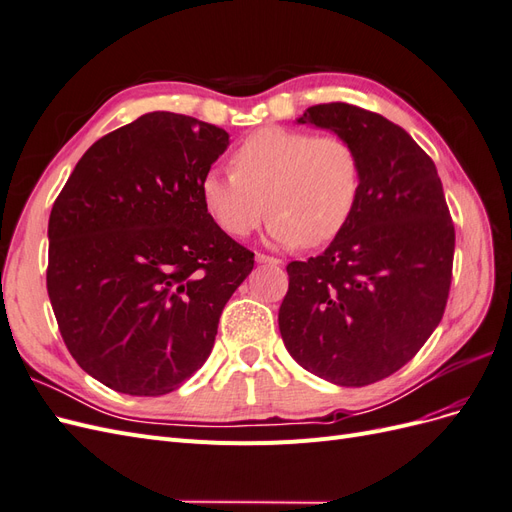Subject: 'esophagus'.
Returning <instances> with one entry per match:
<instances>
[{"label": "esophagus", "mask_w": 512, "mask_h": 512, "mask_svg": "<svg viewBox=\"0 0 512 512\" xmlns=\"http://www.w3.org/2000/svg\"><path fill=\"white\" fill-rule=\"evenodd\" d=\"M256 262H260V265H269V267H280L282 265V260L265 256V254H256Z\"/></svg>", "instance_id": "34e87169"}]
</instances>
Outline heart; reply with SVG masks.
Returning a JSON list of instances; mask_svg holds the SVG:
<instances>
[{"instance_id":"obj_1","label":"heart","mask_w":512,"mask_h":512,"mask_svg":"<svg viewBox=\"0 0 512 512\" xmlns=\"http://www.w3.org/2000/svg\"><path fill=\"white\" fill-rule=\"evenodd\" d=\"M361 194V162L342 136L260 128L232 153V173L211 168L200 200L230 237H247L271 213L277 247H316L339 237Z\"/></svg>"}]
</instances>
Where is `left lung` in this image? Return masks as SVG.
Masks as SVG:
<instances>
[{
  "label": "left lung",
  "instance_id": "8db88e82",
  "mask_svg": "<svg viewBox=\"0 0 512 512\" xmlns=\"http://www.w3.org/2000/svg\"><path fill=\"white\" fill-rule=\"evenodd\" d=\"M342 136L361 162L359 203L324 254L286 267L280 333L290 356L339 386L395 374L442 320L455 228L436 164L378 113L346 102L297 119Z\"/></svg>",
  "mask_w": 512,
  "mask_h": 512
}]
</instances>
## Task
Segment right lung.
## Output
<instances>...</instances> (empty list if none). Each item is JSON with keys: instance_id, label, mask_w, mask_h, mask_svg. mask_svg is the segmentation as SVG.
<instances>
[{"instance_id": "right-lung-1", "label": "right lung", "mask_w": 512, "mask_h": 512, "mask_svg": "<svg viewBox=\"0 0 512 512\" xmlns=\"http://www.w3.org/2000/svg\"><path fill=\"white\" fill-rule=\"evenodd\" d=\"M226 130L153 111L91 145L49 218L46 288L91 378L126 395L175 391L209 359L254 254L211 220L200 179Z\"/></svg>"}]
</instances>
